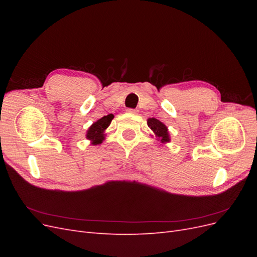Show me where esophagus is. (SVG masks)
Masks as SVG:
<instances>
[{
    "label": "esophagus",
    "instance_id": "esophagus-1",
    "mask_svg": "<svg viewBox=\"0 0 257 257\" xmlns=\"http://www.w3.org/2000/svg\"><path fill=\"white\" fill-rule=\"evenodd\" d=\"M128 113L131 114H137L138 113V110L137 109H132V108H128V109L126 110Z\"/></svg>",
    "mask_w": 257,
    "mask_h": 257
}]
</instances>
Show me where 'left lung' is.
I'll return each instance as SVG.
<instances>
[{
	"label": "left lung",
	"mask_w": 257,
	"mask_h": 257,
	"mask_svg": "<svg viewBox=\"0 0 257 257\" xmlns=\"http://www.w3.org/2000/svg\"><path fill=\"white\" fill-rule=\"evenodd\" d=\"M148 126L153 132V134L157 137L158 141H160L162 144L170 143V135L168 132V127L164 123L161 122L160 120L155 118H148L147 120Z\"/></svg>",
	"instance_id": "left-lung-1"
}]
</instances>
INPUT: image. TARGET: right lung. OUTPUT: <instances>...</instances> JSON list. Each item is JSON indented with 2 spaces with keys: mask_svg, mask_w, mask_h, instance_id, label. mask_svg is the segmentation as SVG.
<instances>
[{
  "mask_svg": "<svg viewBox=\"0 0 257 257\" xmlns=\"http://www.w3.org/2000/svg\"><path fill=\"white\" fill-rule=\"evenodd\" d=\"M113 118L114 115L112 113H109L104 115L103 118L98 119L94 123H92V125L87 131V134H85V138L90 141V145L97 146L102 144L103 141H105V131L110 125Z\"/></svg>",
  "mask_w": 257,
  "mask_h": 257,
  "instance_id": "add662e5",
  "label": "right lung"
}]
</instances>
